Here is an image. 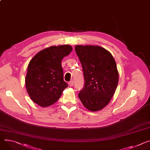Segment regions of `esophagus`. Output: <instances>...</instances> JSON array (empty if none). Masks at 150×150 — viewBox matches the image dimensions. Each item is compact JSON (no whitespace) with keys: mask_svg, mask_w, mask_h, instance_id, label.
Listing matches in <instances>:
<instances>
[{"mask_svg":"<svg viewBox=\"0 0 150 150\" xmlns=\"http://www.w3.org/2000/svg\"><path fill=\"white\" fill-rule=\"evenodd\" d=\"M68 84H69V86L70 87H72V86H74V82H73V81H71L70 82H69V83H68Z\"/></svg>","mask_w":150,"mask_h":150,"instance_id":"esophagus-1","label":"esophagus"}]
</instances>
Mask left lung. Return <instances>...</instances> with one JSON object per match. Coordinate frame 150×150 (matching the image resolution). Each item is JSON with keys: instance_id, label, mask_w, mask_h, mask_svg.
Here are the masks:
<instances>
[{"instance_id": "8db88e82", "label": "left lung", "mask_w": 150, "mask_h": 150, "mask_svg": "<svg viewBox=\"0 0 150 150\" xmlns=\"http://www.w3.org/2000/svg\"><path fill=\"white\" fill-rule=\"evenodd\" d=\"M75 50L85 81L78 97L89 111L102 110L110 102L117 87L119 75L115 59L110 51L99 45H78Z\"/></svg>"}]
</instances>
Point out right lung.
I'll return each mask as SVG.
<instances>
[{"label":"right lung","instance_id":"obj_1","mask_svg":"<svg viewBox=\"0 0 150 150\" xmlns=\"http://www.w3.org/2000/svg\"><path fill=\"white\" fill-rule=\"evenodd\" d=\"M72 49L70 45L51 46L38 52L30 61L25 87L30 99L39 106L45 108L53 105L67 87L61 63Z\"/></svg>","mask_w":150,"mask_h":150}]
</instances>
